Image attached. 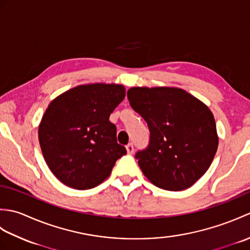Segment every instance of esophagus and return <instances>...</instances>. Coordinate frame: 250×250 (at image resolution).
Returning a JSON list of instances; mask_svg holds the SVG:
<instances>
[{
    "instance_id": "1",
    "label": "esophagus",
    "mask_w": 250,
    "mask_h": 250,
    "mask_svg": "<svg viewBox=\"0 0 250 250\" xmlns=\"http://www.w3.org/2000/svg\"><path fill=\"white\" fill-rule=\"evenodd\" d=\"M125 148H126V151H128L129 155H132V153L134 152V146H133V144H132V143H130V144L126 145Z\"/></svg>"
}]
</instances>
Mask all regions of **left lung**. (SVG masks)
<instances>
[{"instance_id": "left-lung-1", "label": "left lung", "mask_w": 250, "mask_h": 250, "mask_svg": "<svg viewBox=\"0 0 250 250\" xmlns=\"http://www.w3.org/2000/svg\"><path fill=\"white\" fill-rule=\"evenodd\" d=\"M126 94L150 132L149 145L135 155L143 174L161 189L191 187L208 169L218 148L213 113L180 88L133 87Z\"/></svg>"}]
</instances>
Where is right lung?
Here are the masks:
<instances>
[{
	"label": "right lung",
	"mask_w": 250,
	"mask_h": 250,
	"mask_svg": "<svg viewBox=\"0 0 250 250\" xmlns=\"http://www.w3.org/2000/svg\"><path fill=\"white\" fill-rule=\"evenodd\" d=\"M125 97L122 84L98 83L74 87L51 101L39 140L47 166L62 184L78 190L97 187L125 155L109 121Z\"/></svg>",
	"instance_id": "right-lung-1"
}]
</instances>
